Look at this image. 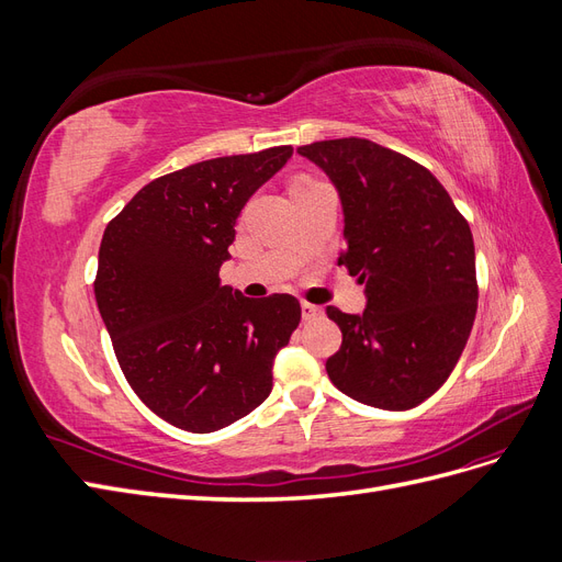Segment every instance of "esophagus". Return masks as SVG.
Segmentation results:
<instances>
[{"label": "esophagus", "mask_w": 562, "mask_h": 562, "mask_svg": "<svg viewBox=\"0 0 562 562\" xmlns=\"http://www.w3.org/2000/svg\"><path fill=\"white\" fill-rule=\"evenodd\" d=\"M323 314L321 307H316V304H310V302H302V318L304 321H312V318H318Z\"/></svg>", "instance_id": "esophagus-1"}]
</instances>
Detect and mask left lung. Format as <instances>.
Wrapping results in <instances>:
<instances>
[{"label":"left lung","instance_id":"8db88e82","mask_svg":"<svg viewBox=\"0 0 562 562\" xmlns=\"http://www.w3.org/2000/svg\"><path fill=\"white\" fill-rule=\"evenodd\" d=\"M342 201L337 265L366 283L363 314L328 307L342 347L326 361L349 398L411 411L443 386L479 307L473 236L427 168L366 138L297 147Z\"/></svg>","mask_w":562,"mask_h":562}]
</instances>
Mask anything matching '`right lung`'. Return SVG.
Segmentation results:
<instances>
[{
	"instance_id": "obj_1",
	"label": "right lung",
	"mask_w": 562,
	"mask_h": 562,
	"mask_svg": "<svg viewBox=\"0 0 562 562\" xmlns=\"http://www.w3.org/2000/svg\"><path fill=\"white\" fill-rule=\"evenodd\" d=\"M293 147L199 161L145 184L105 227L95 302L131 389L151 413L211 434L255 411L300 302L220 283L246 201Z\"/></svg>"
}]
</instances>
